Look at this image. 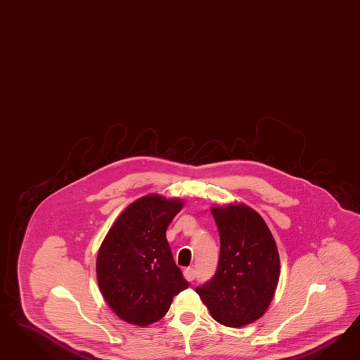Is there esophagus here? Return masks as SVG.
Listing matches in <instances>:
<instances>
[{"instance_id":"esophagus-1","label":"esophagus","mask_w":360,"mask_h":360,"mask_svg":"<svg viewBox=\"0 0 360 360\" xmlns=\"http://www.w3.org/2000/svg\"><path fill=\"white\" fill-rule=\"evenodd\" d=\"M184 276H185V278L187 281H193V280L195 278V271H194V268H186L185 271H184Z\"/></svg>"}]
</instances>
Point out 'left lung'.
Listing matches in <instances>:
<instances>
[{"mask_svg": "<svg viewBox=\"0 0 360 360\" xmlns=\"http://www.w3.org/2000/svg\"><path fill=\"white\" fill-rule=\"evenodd\" d=\"M211 212L220 235L218 269L195 292L217 322L247 326L272 302L280 278L277 245L265 220L250 206L229 203L212 206Z\"/></svg>", "mask_w": 360, "mask_h": 360, "instance_id": "obj_1", "label": "left lung"}]
</instances>
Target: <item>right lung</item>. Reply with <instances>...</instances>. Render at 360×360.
Masks as SVG:
<instances>
[{"label":"right lung","instance_id":"obj_1","mask_svg":"<svg viewBox=\"0 0 360 360\" xmlns=\"http://www.w3.org/2000/svg\"><path fill=\"white\" fill-rule=\"evenodd\" d=\"M182 207L179 198L142 196L121 212L98 248L100 292L128 323L145 327L160 321L173 297L188 288L166 239Z\"/></svg>","mask_w":360,"mask_h":360}]
</instances>
